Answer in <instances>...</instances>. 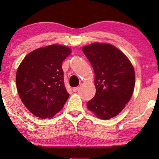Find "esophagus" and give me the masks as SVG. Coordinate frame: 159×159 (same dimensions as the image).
I'll list each match as a JSON object with an SVG mask.
<instances>
[{"mask_svg": "<svg viewBox=\"0 0 159 159\" xmlns=\"http://www.w3.org/2000/svg\"><path fill=\"white\" fill-rule=\"evenodd\" d=\"M79 87H75V88H73V91L74 92H77L78 90H79Z\"/></svg>", "mask_w": 159, "mask_h": 159, "instance_id": "1", "label": "esophagus"}]
</instances>
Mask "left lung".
<instances>
[{"label": "left lung", "mask_w": 159, "mask_h": 159, "mask_svg": "<svg viewBox=\"0 0 159 159\" xmlns=\"http://www.w3.org/2000/svg\"><path fill=\"white\" fill-rule=\"evenodd\" d=\"M83 52L95 71L96 93L87 107L101 119L116 116L133 95L135 74L128 58L114 45L94 43Z\"/></svg>", "instance_id": "obj_1"}]
</instances>
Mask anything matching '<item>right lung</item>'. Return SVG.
<instances>
[{
	"label": "right lung",
	"instance_id": "obj_1",
	"mask_svg": "<svg viewBox=\"0 0 159 159\" xmlns=\"http://www.w3.org/2000/svg\"><path fill=\"white\" fill-rule=\"evenodd\" d=\"M71 52L63 45H48L28 54L19 66L16 74L18 94L36 116L52 118L68 99L61 66Z\"/></svg>",
	"mask_w": 159,
	"mask_h": 159
}]
</instances>
